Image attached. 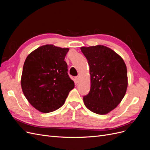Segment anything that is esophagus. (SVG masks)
Returning a JSON list of instances; mask_svg holds the SVG:
<instances>
[{
    "label": "esophagus",
    "instance_id": "obj_1",
    "mask_svg": "<svg viewBox=\"0 0 150 150\" xmlns=\"http://www.w3.org/2000/svg\"><path fill=\"white\" fill-rule=\"evenodd\" d=\"M80 76H76L75 78V81L76 82V83H79V81H80Z\"/></svg>",
    "mask_w": 150,
    "mask_h": 150
}]
</instances>
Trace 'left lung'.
<instances>
[{"instance_id":"8db88e82","label":"left lung","mask_w":150,"mask_h":150,"mask_svg":"<svg viewBox=\"0 0 150 150\" xmlns=\"http://www.w3.org/2000/svg\"><path fill=\"white\" fill-rule=\"evenodd\" d=\"M90 66V92L83 96L85 107L99 115L117 107L126 93L127 69L123 59L103 45L80 48Z\"/></svg>"}]
</instances>
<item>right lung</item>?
I'll return each instance as SVG.
<instances>
[{"label":"right lung","mask_w":150,"mask_h":150,"mask_svg":"<svg viewBox=\"0 0 150 150\" xmlns=\"http://www.w3.org/2000/svg\"><path fill=\"white\" fill-rule=\"evenodd\" d=\"M68 48L45 45L28 55L21 77L22 91L33 107L47 113L60 108L74 88L64 61Z\"/></svg>","instance_id":"obj_1"}]
</instances>
